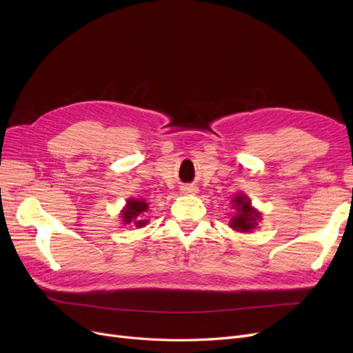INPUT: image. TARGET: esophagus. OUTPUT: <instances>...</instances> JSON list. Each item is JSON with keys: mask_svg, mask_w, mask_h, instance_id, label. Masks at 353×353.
Returning <instances> with one entry per match:
<instances>
[{"mask_svg": "<svg viewBox=\"0 0 353 353\" xmlns=\"http://www.w3.org/2000/svg\"><path fill=\"white\" fill-rule=\"evenodd\" d=\"M181 191H183L184 194H197V193H199V188H197L196 185L187 184V185H183V187H181Z\"/></svg>", "mask_w": 353, "mask_h": 353, "instance_id": "1", "label": "esophagus"}]
</instances>
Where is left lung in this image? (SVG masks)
Masks as SVG:
<instances>
[{
  "mask_svg": "<svg viewBox=\"0 0 353 353\" xmlns=\"http://www.w3.org/2000/svg\"><path fill=\"white\" fill-rule=\"evenodd\" d=\"M232 209L236 210L230 221V227L237 231L250 234L258 228L262 221V213L252 206V200L244 193H237L231 199Z\"/></svg>",
  "mask_w": 353,
  "mask_h": 353,
  "instance_id": "1",
  "label": "left lung"
}]
</instances>
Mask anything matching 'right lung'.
Wrapping results in <instances>:
<instances>
[{"instance_id": "1", "label": "right lung", "mask_w": 353, "mask_h": 353, "mask_svg": "<svg viewBox=\"0 0 353 353\" xmlns=\"http://www.w3.org/2000/svg\"><path fill=\"white\" fill-rule=\"evenodd\" d=\"M148 210V203L143 199L130 197L126 205L121 210V221L123 225H131L135 228H143L148 223V219H144V213Z\"/></svg>"}]
</instances>
